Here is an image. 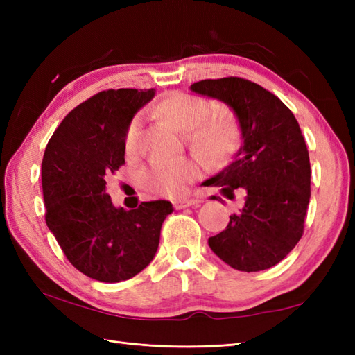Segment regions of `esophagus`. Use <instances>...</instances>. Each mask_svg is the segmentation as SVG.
Returning <instances> with one entry per match:
<instances>
[{"label": "esophagus", "instance_id": "34e87169", "mask_svg": "<svg viewBox=\"0 0 355 355\" xmlns=\"http://www.w3.org/2000/svg\"><path fill=\"white\" fill-rule=\"evenodd\" d=\"M201 205L200 200H177L173 201V207L177 210L186 209V207H198Z\"/></svg>", "mask_w": 355, "mask_h": 355}]
</instances>
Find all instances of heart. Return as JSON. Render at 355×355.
<instances>
[{"instance_id": "1", "label": "heart", "mask_w": 355, "mask_h": 355, "mask_svg": "<svg viewBox=\"0 0 355 355\" xmlns=\"http://www.w3.org/2000/svg\"><path fill=\"white\" fill-rule=\"evenodd\" d=\"M157 112L172 128L186 134L192 149L210 164L227 162L238 148L239 131L233 116L227 111L210 114V105L198 96L173 93L158 103ZM139 132L140 117H135L125 134L128 153L137 146ZM198 173V164L191 158L155 162L145 172V183L148 189L163 197H182Z\"/></svg>"}]
</instances>
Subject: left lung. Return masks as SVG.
<instances>
[{
	"instance_id": "1",
	"label": "left lung",
	"mask_w": 355,
	"mask_h": 355,
	"mask_svg": "<svg viewBox=\"0 0 355 355\" xmlns=\"http://www.w3.org/2000/svg\"><path fill=\"white\" fill-rule=\"evenodd\" d=\"M191 92L227 105L243 140L233 162L207 186L221 187L229 198L244 187L245 205L225 230L209 238V247L239 271L273 267L302 238L311 195L310 157L297 120L275 94L241 78L206 79Z\"/></svg>"
}]
</instances>
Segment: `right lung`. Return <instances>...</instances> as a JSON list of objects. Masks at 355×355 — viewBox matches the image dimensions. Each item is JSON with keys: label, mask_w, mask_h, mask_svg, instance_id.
<instances>
[{"label": "right lung", "mask_w": 355, "mask_h": 355, "mask_svg": "<svg viewBox=\"0 0 355 355\" xmlns=\"http://www.w3.org/2000/svg\"><path fill=\"white\" fill-rule=\"evenodd\" d=\"M155 89L101 92L71 110L42 158L45 223L67 259L99 282L134 277L154 259L169 201L112 205L105 178L125 163V134Z\"/></svg>", "instance_id": "right-lung-1"}]
</instances>
